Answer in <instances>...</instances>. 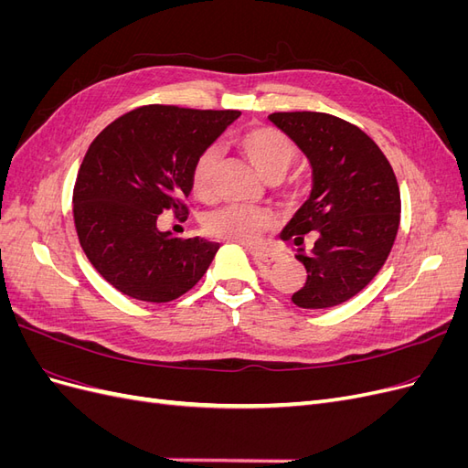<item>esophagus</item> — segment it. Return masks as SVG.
<instances>
[{
	"instance_id": "34e87169",
	"label": "esophagus",
	"mask_w": 468,
	"mask_h": 468,
	"mask_svg": "<svg viewBox=\"0 0 468 468\" xmlns=\"http://www.w3.org/2000/svg\"><path fill=\"white\" fill-rule=\"evenodd\" d=\"M250 253H251V258H253V261H258V263H273V261H277V256L273 251H267V250H260V248H250Z\"/></svg>"
}]
</instances>
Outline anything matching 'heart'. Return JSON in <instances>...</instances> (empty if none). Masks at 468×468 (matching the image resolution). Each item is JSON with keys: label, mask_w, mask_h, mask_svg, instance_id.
<instances>
[{"label": "heart", "mask_w": 468, "mask_h": 468, "mask_svg": "<svg viewBox=\"0 0 468 468\" xmlns=\"http://www.w3.org/2000/svg\"><path fill=\"white\" fill-rule=\"evenodd\" d=\"M232 143L269 181L281 179L299 158V148L292 140L269 124H250L234 134ZM218 160V152L215 148H205L193 160L189 186L197 199L210 201L215 197ZM203 226L205 232L212 238L250 244L269 232L273 226V217L267 210L229 205L208 212Z\"/></svg>", "instance_id": "1"}]
</instances>
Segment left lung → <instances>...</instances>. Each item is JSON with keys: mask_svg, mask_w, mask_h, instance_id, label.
<instances>
[{"mask_svg": "<svg viewBox=\"0 0 468 468\" xmlns=\"http://www.w3.org/2000/svg\"><path fill=\"white\" fill-rule=\"evenodd\" d=\"M271 122L313 164L314 187L281 232L296 246L306 282L291 301L337 306L363 291L385 265L400 224V189L387 155L359 126L316 111L273 112ZM313 235L315 248L303 250Z\"/></svg>", "mask_w": 468, "mask_h": 468, "instance_id": "8db88e82", "label": "left lung"}]
</instances>
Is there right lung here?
<instances>
[{
    "label": "right lung",
    "mask_w": 468,
    "mask_h": 468,
    "mask_svg": "<svg viewBox=\"0 0 468 468\" xmlns=\"http://www.w3.org/2000/svg\"><path fill=\"white\" fill-rule=\"evenodd\" d=\"M239 111L144 105L95 136L74 186V224L88 260L112 287L144 303L179 299L201 281L218 244L158 230V215H187L197 154Z\"/></svg>",
    "instance_id": "obj_1"
}]
</instances>
